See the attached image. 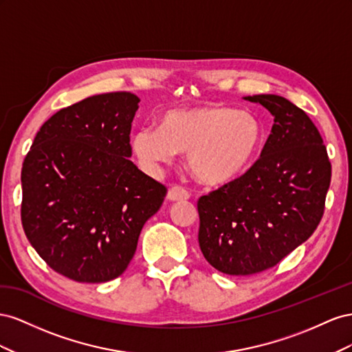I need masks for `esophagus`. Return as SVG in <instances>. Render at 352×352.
Masks as SVG:
<instances>
[{"label":"esophagus","mask_w":352,"mask_h":352,"mask_svg":"<svg viewBox=\"0 0 352 352\" xmlns=\"http://www.w3.org/2000/svg\"><path fill=\"white\" fill-rule=\"evenodd\" d=\"M190 197V193L187 192L186 188L179 187V186H174L169 188L168 192V199L173 200V202H177V200H187Z\"/></svg>","instance_id":"34e87169"}]
</instances>
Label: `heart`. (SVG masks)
<instances>
[{"mask_svg": "<svg viewBox=\"0 0 352 352\" xmlns=\"http://www.w3.org/2000/svg\"><path fill=\"white\" fill-rule=\"evenodd\" d=\"M264 128L250 112L224 106L173 109L160 129L146 126L133 135L134 153L148 168L188 153V166L206 184H226L252 165Z\"/></svg>", "mask_w": 352, "mask_h": 352, "instance_id": "1", "label": "heart"}]
</instances>
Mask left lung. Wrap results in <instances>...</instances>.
I'll list each match as a JSON object with an SVG mask.
<instances>
[{
  "mask_svg": "<svg viewBox=\"0 0 352 352\" xmlns=\"http://www.w3.org/2000/svg\"><path fill=\"white\" fill-rule=\"evenodd\" d=\"M274 116L259 159L243 175L197 202L199 246L230 276L277 265L316 232L332 165L318 129L302 109L276 94L248 96Z\"/></svg>",
  "mask_w": 352,
  "mask_h": 352,
  "instance_id": "1",
  "label": "left lung"
}]
</instances>
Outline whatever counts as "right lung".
<instances>
[{"instance_id":"obj_1","label":"right lung","mask_w":352,"mask_h":352,"mask_svg":"<svg viewBox=\"0 0 352 352\" xmlns=\"http://www.w3.org/2000/svg\"><path fill=\"white\" fill-rule=\"evenodd\" d=\"M140 98L88 97L39 128L22 168V226L56 273L79 283L119 277L166 187L131 160L129 133Z\"/></svg>"}]
</instances>
